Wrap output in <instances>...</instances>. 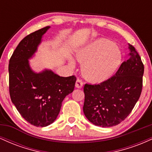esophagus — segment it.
<instances>
[{
    "label": "esophagus",
    "mask_w": 152,
    "mask_h": 152,
    "mask_svg": "<svg viewBox=\"0 0 152 152\" xmlns=\"http://www.w3.org/2000/svg\"><path fill=\"white\" fill-rule=\"evenodd\" d=\"M75 86H76V88H82V86H83V82H82L81 80L77 79L76 81V84H75Z\"/></svg>",
    "instance_id": "34e87169"
}]
</instances>
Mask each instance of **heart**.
<instances>
[{
  "label": "heart",
  "mask_w": 152,
  "mask_h": 152,
  "mask_svg": "<svg viewBox=\"0 0 152 152\" xmlns=\"http://www.w3.org/2000/svg\"><path fill=\"white\" fill-rule=\"evenodd\" d=\"M76 59L83 63L81 71L87 79L92 82L105 81L114 74L121 64V51L114 43L106 39L92 41L76 53ZM70 65L75 66L74 60Z\"/></svg>",
  "instance_id": "1"
}]
</instances>
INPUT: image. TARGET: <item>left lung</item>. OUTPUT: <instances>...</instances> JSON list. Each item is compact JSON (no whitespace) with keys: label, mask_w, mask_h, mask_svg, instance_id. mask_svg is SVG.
<instances>
[{"label":"left lung","mask_w":152,"mask_h":152,"mask_svg":"<svg viewBox=\"0 0 152 152\" xmlns=\"http://www.w3.org/2000/svg\"><path fill=\"white\" fill-rule=\"evenodd\" d=\"M129 58L116 74L100 84H85L83 113L96 126L110 127L120 124L140 97L144 67L135 48L129 44Z\"/></svg>","instance_id":"1"}]
</instances>
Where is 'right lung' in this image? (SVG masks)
Instances as JSON below:
<instances>
[{
	"label": "right lung",
	"instance_id": "right-lung-1",
	"mask_svg": "<svg viewBox=\"0 0 152 152\" xmlns=\"http://www.w3.org/2000/svg\"><path fill=\"white\" fill-rule=\"evenodd\" d=\"M50 26L26 36L19 43L9 61L10 99L20 114L31 124L44 127L56 119L62 102L74 89V76L62 77L50 69L36 72L32 58Z\"/></svg>",
	"mask_w": 152,
	"mask_h": 152
}]
</instances>
